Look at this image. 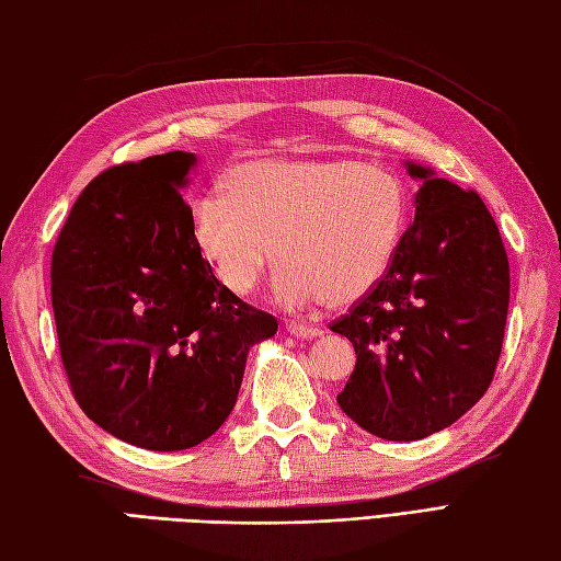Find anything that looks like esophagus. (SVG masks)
I'll return each instance as SVG.
<instances>
[{
    "label": "esophagus",
    "mask_w": 561,
    "mask_h": 561,
    "mask_svg": "<svg viewBox=\"0 0 561 561\" xmlns=\"http://www.w3.org/2000/svg\"><path fill=\"white\" fill-rule=\"evenodd\" d=\"M285 331H288L295 337H302V340H313V337L321 335L319 328L305 325V323H285Z\"/></svg>",
    "instance_id": "1"
}]
</instances>
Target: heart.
Masks as SVG:
<instances>
[{"label": "heart", "instance_id": "obj_1", "mask_svg": "<svg viewBox=\"0 0 561 561\" xmlns=\"http://www.w3.org/2000/svg\"><path fill=\"white\" fill-rule=\"evenodd\" d=\"M226 193L190 204V236L233 295H250L278 254L273 299L290 311L352 305L398 256L412 202L398 175L347 157L244 161Z\"/></svg>", "mask_w": 561, "mask_h": 561}]
</instances>
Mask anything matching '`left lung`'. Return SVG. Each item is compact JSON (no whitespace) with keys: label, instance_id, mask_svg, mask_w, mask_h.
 <instances>
[{"label":"left lung","instance_id":"1","mask_svg":"<svg viewBox=\"0 0 561 561\" xmlns=\"http://www.w3.org/2000/svg\"><path fill=\"white\" fill-rule=\"evenodd\" d=\"M414 218L383 283L331 331L357 364L337 404L383 440L438 433L483 398L502 352L510 262L476 193L404 161Z\"/></svg>","mask_w":561,"mask_h":561}]
</instances>
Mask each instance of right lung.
Here are the masks:
<instances>
[{
    "label": "right lung",
    "instance_id": "1",
    "mask_svg": "<svg viewBox=\"0 0 561 561\" xmlns=\"http://www.w3.org/2000/svg\"><path fill=\"white\" fill-rule=\"evenodd\" d=\"M193 152L123 163L83 190L51 254L61 362L80 409L154 453L195 447L233 412L248 354L278 321L216 280L181 190Z\"/></svg>",
    "mask_w": 561,
    "mask_h": 561
}]
</instances>
